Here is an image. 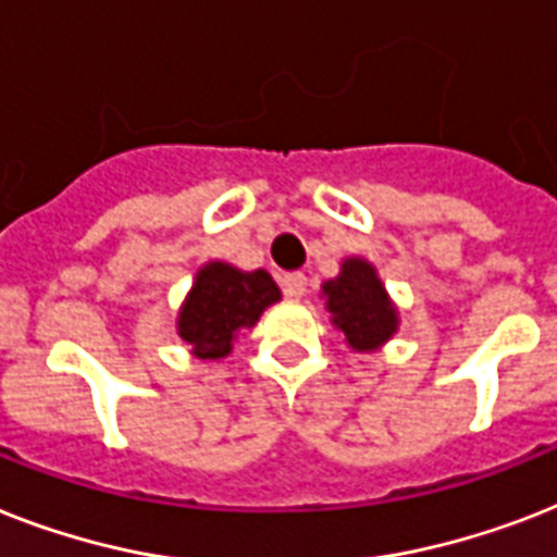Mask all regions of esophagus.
I'll return each mask as SVG.
<instances>
[{
	"label": "esophagus",
	"mask_w": 557,
	"mask_h": 557,
	"mask_svg": "<svg viewBox=\"0 0 557 557\" xmlns=\"http://www.w3.org/2000/svg\"><path fill=\"white\" fill-rule=\"evenodd\" d=\"M306 286H309V280H306V274H300V271H292V274L283 277V292H286L288 297H302V294H306Z\"/></svg>",
	"instance_id": "esophagus-1"
}]
</instances>
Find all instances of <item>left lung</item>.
Returning a JSON list of instances; mask_svg holds the SVG:
<instances>
[{
    "mask_svg": "<svg viewBox=\"0 0 557 557\" xmlns=\"http://www.w3.org/2000/svg\"><path fill=\"white\" fill-rule=\"evenodd\" d=\"M325 309L355 351H374L397 332V309L369 260H343L341 274L323 283Z\"/></svg>",
    "mask_w": 557,
    "mask_h": 557,
    "instance_id": "left-lung-1",
    "label": "left lung"
}]
</instances>
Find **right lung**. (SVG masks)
<instances>
[{"mask_svg":"<svg viewBox=\"0 0 557 557\" xmlns=\"http://www.w3.org/2000/svg\"><path fill=\"white\" fill-rule=\"evenodd\" d=\"M277 300L280 288L269 271H239L211 260L197 271L176 318V334L191 346L194 357L220 360L232 355L239 332L251 329Z\"/></svg>","mask_w":557,"mask_h":557,"instance_id":"add662e5","label":"right lung"}]
</instances>
